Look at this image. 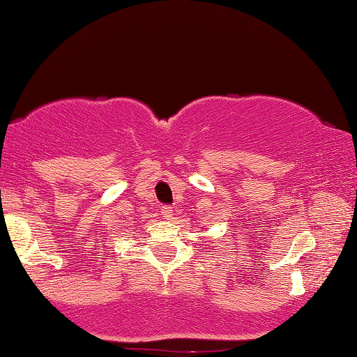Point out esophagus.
<instances>
[{"label": "esophagus", "mask_w": 357, "mask_h": 357, "mask_svg": "<svg viewBox=\"0 0 357 357\" xmlns=\"http://www.w3.org/2000/svg\"><path fill=\"white\" fill-rule=\"evenodd\" d=\"M161 213H162V217H165L166 220H172V217H174L172 207H167V206H165V207L161 208Z\"/></svg>", "instance_id": "34e87169"}]
</instances>
